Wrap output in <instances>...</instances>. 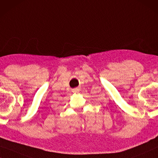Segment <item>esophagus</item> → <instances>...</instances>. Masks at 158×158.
I'll use <instances>...</instances> for the list:
<instances>
[{"instance_id":"1","label":"esophagus","mask_w":158,"mask_h":158,"mask_svg":"<svg viewBox=\"0 0 158 158\" xmlns=\"http://www.w3.org/2000/svg\"><path fill=\"white\" fill-rule=\"evenodd\" d=\"M79 91V88H75L73 89V92H78Z\"/></svg>"}]
</instances>
